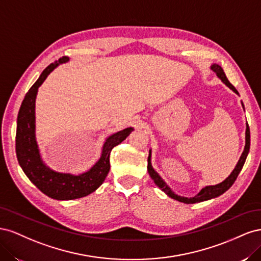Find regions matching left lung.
<instances>
[{
  "instance_id": "8db88e82",
  "label": "left lung",
  "mask_w": 261,
  "mask_h": 261,
  "mask_svg": "<svg viewBox=\"0 0 261 261\" xmlns=\"http://www.w3.org/2000/svg\"><path fill=\"white\" fill-rule=\"evenodd\" d=\"M210 69L212 70V72H215L216 75L218 76L219 80L222 82L226 87H228L233 92H235L236 94L240 93L239 91L235 89V87L227 81V78L225 76V73L223 68L221 67L219 64H216V63H213V64L210 66ZM242 107L244 109L245 111V108H244V103L242 101ZM249 147H250V132H249V126L246 122V132H245V147H244V151L242 152V155L240 156V160L238 161V163H236L234 170L231 172V174L228 175L223 181H221V183L217 184V185H209V186H206L201 188V191L195 195L194 197H184V196H179L177 194H175L174 192L172 191L171 187L165 183V181L163 180V178L159 175V173H158L153 167H152V163H151V149H149V155H148V173L150 177H151L154 181V184L159 187L161 191H163L165 194H167L169 197H171L172 199H175L179 202H184V203H196V202H201V201H206V200H209V199H212V198H217V197H219L220 195L224 194L228 188H230L233 184L234 181L236 179V177L239 176L240 172L242 171L243 169V165L245 163V161H246V158L248 155V152H249Z\"/></svg>"
}]
</instances>
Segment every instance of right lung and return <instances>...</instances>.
<instances>
[{"instance_id":"add662e5","label":"right lung","mask_w":261,"mask_h":261,"mask_svg":"<svg viewBox=\"0 0 261 261\" xmlns=\"http://www.w3.org/2000/svg\"><path fill=\"white\" fill-rule=\"evenodd\" d=\"M68 61L69 58L63 57L43 70L26 93L17 116L16 154L20 168L38 189L57 200H73L96 192L110 171L111 150L127 138L134 130L133 127H127L108 136L102 146L98 161L88 171L81 174L59 172L46 165L36 138V99L39 87L46 77L59 65L65 64Z\"/></svg>"}]
</instances>
